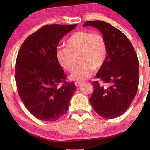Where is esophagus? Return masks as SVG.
I'll return each mask as SVG.
<instances>
[{
	"label": "esophagus",
	"instance_id": "1",
	"mask_svg": "<svg viewBox=\"0 0 150 150\" xmlns=\"http://www.w3.org/2000/svg\"><path fill=\"white\" fill-rule=\"evenodd\" d=\"M74 84H75V85L76 86H79L81 84V82H80V81H76V82L74 83Z\"/></svg>",
	"mask_w": 150,
	"mask_h": 150
}]
</instances>
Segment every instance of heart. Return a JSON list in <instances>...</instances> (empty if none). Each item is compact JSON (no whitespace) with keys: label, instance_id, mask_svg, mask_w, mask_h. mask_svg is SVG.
Here are the masks:
<instances>
[{"label":"heart","instance_id":"b5f03b06","mask_svg":"<svg viewBox=\"0 0 150 150\" xmlns=\"http://www.w3.org/2000/svg\"><path fill=\"white\" fill-rule=\"evenodd\" d=\"M107 44L103 36L87 31L76 32L67 39L66 47L58 48L56 58L62 67L73 71L78 57L80 63L71 74L76 81L86 80L96 69L100 68L106 61Z\"/></svg>","mask_w":150,"mask_h":150}]
</instances>
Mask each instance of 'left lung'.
<instances>
[{"mask_svg": "<svg viewBox=\"0 0 150 150\" xmlns=\"http://www.w3.org/2000/svg\"><path fill=\"white\" fill-rule=\"evenodd\" d=\"M83 26H93L100 30L108 49L106 61L96 75L108 86L94 81L89 101L99 115L115 118L128 110L137 94L139 75L137 54L128 38L109 23L87 21Z\"/></svg>", "mask_w": 150, "mask_h": 150, "instance_id": "1", "label": "left lung"}]
</instances>
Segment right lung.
I'll list each match as a JSON object with an SVG mask.
<instances>
[{"label": "right lung", "mask_w": 150, "mask_h": 150, "mask_svg": "<svg viewBox=\"0 0 150 150\" xmlns=\"http://www.w3.org/2000/svg\"><path fill=\"white\" fill-rule=\"evenodd\" d=\"M76 25H44L26 38L18 52L15 67L18 94L28 110L40 120L57 121L68 110L76 86L66 81L56 51L61 38Z\"/></svg>", "instance_id": "right-lung-1"}]
</instances>
